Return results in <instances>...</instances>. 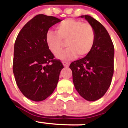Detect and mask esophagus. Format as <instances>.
I'll return each instance as SVG.
<instances>
[{
    "mask_svg": "<svg viewBox=\"0 0 128 128\" xmlns=\"http://www.w3.org/2000/svg\"><path fill=\"white\" fill-rule=\"evenodd\" d=\"M63 65H64V66H68L70 65V63L68 62H65V61H63Z\"/></svg>",
    "mask_w": 128,
    "mask_h": 128,
    "instance_id": "obj_1",
    "label": "esophagus"
}]
</instances>
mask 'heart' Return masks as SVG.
Here are the masks:
<instances>
[{
	"instance_id": "1",
	"label": "heart",
	"mask_w": 128,
	"mask_h": 128,
	"mask_svg": "<svg viewBox=\"0 0 128 128\" xmlns=\"http://www.w3.org/2000/svg\"><path fill=\"white\" fill-rule=\"evenodd\" d=\"M57 31L47 30L45 40L50 51L56 54L62 46V41H66V49L56 55V58L68 62L75 59L78 54L84 57L92 49L96 34L93 27L88 23L68 19L58 24Z\"/></svg>"
}]
</instances>
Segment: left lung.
Listing matches in <instances>:
<instances>
[{
	"instance_id": "1",
	"label": "left lung",
	"mask_w": 128,
	"mask_h": 128,
	"mask_svg": "<svg viewBox=\"0 0 128 128\" xmlns=\"http://www.w3.org/2000/svg\"><path fill=\"white\" fill-rule=\"evenodd\" d=\"M93 27L96 38L87 56L70 63L72 81L80 96L90 101L102 98L111 84L114 73L113 43L106 28L90 16H81Z\"/></svg>"
}]
</instances>
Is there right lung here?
Here are the masks:
<instances>
[{
    "mask_svg": "<svg viewBox=\"0 0 128 128\" xmlns=\"http://www.w3.org/2000/svg\"><path fill=\"white\" fill-rule=\"evenodd\" d=\"M60 22L55 17L36 15L24 25L15 42V80L21 92L32 101H43L54 92L63 68L45 40L47 30Z\"/></svg>",
    "mask_w": 128,
    "mask_h": 128,
    "instance_id": "add662e5",
    "label": "right lung"
}]
</instances>
